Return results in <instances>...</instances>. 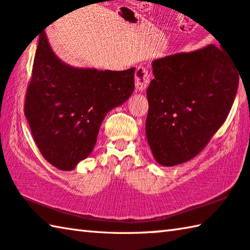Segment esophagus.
Wrapping results in <instances>:
<instances>
[{
  "label": "esophagus",
  "mask_w": 250,
  "mask_h": 250,
  "mask_svg": "<svg viewBox=\"0 0 250 250\" xmlns=\"http://www.w3.org/2000/svg\"><path fill=\"white\" fill-rule=\"evenodd\" d=\"M149 73L148 70L144 67H138L135 72V86L138 91H145L149 84Z\"/></svg>",
  "instance_id": "esophagus-1"
}]
</instances>
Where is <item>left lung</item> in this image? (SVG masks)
I'll use <instances>...</instances> for the list:
<instances>
[{"label":"left lung","instance_id":"obj_1","mask_svg":"<svg viewBox=\"0 0 250 250\" xmlns=\"http://www.w3.org/2000/svg\"><path fill=\"white\" fill-rule=\"evenodd\" d=\"M146 136L157 163L172 167L195 157L225 122L239 72L213 45L152 61Z\"/></svg>","mask_w":250,"mask_h":250}]
</instances>
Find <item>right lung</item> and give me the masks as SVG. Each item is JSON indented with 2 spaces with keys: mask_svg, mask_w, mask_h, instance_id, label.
<instances>
[{
  "mask_svg": "<svg viewBox=\"0 0 250 250\" xmlns=\"http://www.w3.org/2000/svg\"><path fill=\"white\" fill-rule=\"evenodd\" d=\"M135 68H74L39 36L25 100L34 141L48 163L70 171L89 157L104 117L132 95Z\"/></svg>",
  "mask_w": 250,
  "mask_h": 250,
  "instance_id": "add662e5",
  "label": "right lung"
}]
</instances>
